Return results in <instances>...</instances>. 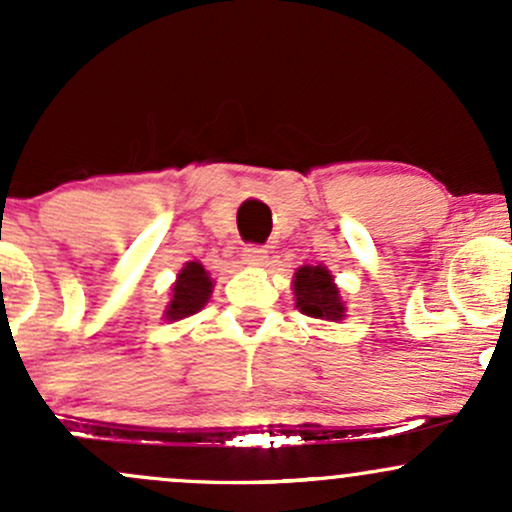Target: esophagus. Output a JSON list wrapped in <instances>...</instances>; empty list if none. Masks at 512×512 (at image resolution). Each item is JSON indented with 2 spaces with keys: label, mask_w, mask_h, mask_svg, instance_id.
<instances>
[{
  "label": "esophagus",
  "mask_w": 512,
  "mask_h": 512,
  "mask_svg": "<svg viewBox=\"0 0 512 512\" xmlns=\"http://www.w3.org/2000/svg\"><path fill=\"white\" fill-rule=\"evenodd\" d=\"M243 262L250 264V267H264L267 264V250L260 248V245H248L243 250Z\"/></svg>",
  "instance_id": "1"
}]
</instances>
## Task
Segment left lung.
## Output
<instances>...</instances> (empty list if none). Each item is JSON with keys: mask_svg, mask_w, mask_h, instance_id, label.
Wrapping results in <instances>:
<instances>
[{"mask_svg": "<svg viewBox=\"0 0 512 512\" xmlns=\"http://www.w3.org/2000/svg\"><path fill=\"white\" fill-rule=\"evenodd\" d=\"M293 298L303 315L325 322H342L346 317V301L337 281L325 264H303L293 272Z\"/></svg>", "mask_w": 512, "mask_h": 512, "instance_id": "left-lung-1", "label": "left lung"}]
</instances>
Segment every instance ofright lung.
<instances>
[{
    "instance_id": "add662e5",
    "label": "right lung",
    "mask_w": 512,
    "mask_h": 512,
    "mask_svg": "<svg viewBox=\"0 0 512 512\" xmlns=\"http://www.w3.org/2000/svg\"><path fill=\"white\" fill-rule=\"evenodd\" d=\"M211 291H214V279H211L202 262H187L175 276V284L170 289V301L163 310V320L178 322L182 317L199 313L209 303Z\"/></svg>"
}]
</instances>
